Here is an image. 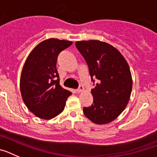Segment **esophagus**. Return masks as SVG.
I'll return each instance as SVG.
<instances>
[{"label": "esophagus", "instance_id": "obj_1", "mask_svg": "<svg viewBox=\"0 0 157 157\" xmlns=\"http://www.w3.org/2000/svg\"><path fill=\"white\" fill-rule=\"evenodd\" d=\"M83 90H84V87H83L82 85H80L79 86H78V88L76 90V91H77V93H81V92H82Z\"/></svg>", "mask_w": 157, "mask_h": 157}]
</instances>
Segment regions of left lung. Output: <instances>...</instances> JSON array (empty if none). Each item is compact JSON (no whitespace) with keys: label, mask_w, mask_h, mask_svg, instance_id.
Returning <instances> with one entry per match:
<instances>
[{"label":"left lung","mask_w":157,"mask_h":157,"mask_svg":"<svg viewBox=\"0 0 157 157\" xmlns=\"http://www.w3.org/2000/svg\"><path fill=\"white\" fill-rule=\"evenodd\" d=\"M75 46L85 59L95 85L91 90L94 102L83 108V112L94 123H110L121 114L130 100L132 78L128 63L116 48L106 42L81 41Z\"/></svg>","instance_id":"obj_1"}]
</instances>
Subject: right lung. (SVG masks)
Masks as SVG:
<instances>
[{"label":"right lung","mask_w":157,"mask_h":157,"mask_svg":"<svg viewBox=\"0 0 157 157\" xmlns=\"http://www.w3.org/2000/svg\"><path fill=\"white\" fill-rule=\"evenodd\" d=\"M71 41L45 40L32 50L23 65L20 91L25 105L36 116L50 120L63 112L71 92L59 85L56 61Z\"/></svg>","instance_id":"add662e5"}]
</instances>
